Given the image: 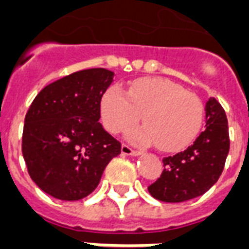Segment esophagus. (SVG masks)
<instances>
[{
    "label": "esophagus",
    "mask_w": 249,
    "mask_h": 249,
    "mask_svg": "<svg viewBox=\"0 0 249 249\" xmlns=\"http://www.w3.org/2000/svg\"><path fill=\"white\" fill-rule=\"evenodd\" d=\"M121 153L124 155H129V157H140V155H141L140 151H136V150L130 149V147L126 145L121 146Z\"/></svg>",
    "instance_id": "1"
}]
</instances>
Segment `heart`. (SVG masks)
Masks as SVG:
<instances>
[{
	"mask_svg": "<svg viewBox=\"0 0 249 249\" xmlns=\"http://www.w3.org/2000/svg\"><path fill=\"white\" fill-rule=\"evenodd\" d=\"M102 120L111 133H120L142 120L145 126L128 132V140L138 145L157 142L167 153L191 145L200 132L202 106L197 96L164 78L138 79L129 87L106 91L100 104Z\"/></svg>",
	"mask_w": 249,
	"mask_h": 249,
	"instance_id": "b5f03b06",
	"label": "heart"
}]
</instances>
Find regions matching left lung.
Returning <instances> with one entry per match:
<instances>
[{
	"mask_svg": "<svg viewBox=\"0 0 249 249\" xmlns=\"http://www.w3.org/2000/svg\"><path fill=\"white\" fill-rule=\"evenodd\" d=\"M205 130L192 146L163 159L162 175L147 189L155 200L184 202L202 196L217 183L230 150L225 109L214 98L205 104Z\"/></svg>",
	"mask_w": 249,
	"mask_h": 249,
	"instance_id": "1",
	"label": "left lung"
}]
</instances>
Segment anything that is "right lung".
Segmentation results:
<instances>
[{"label": "right lung", "instance_id": "obj_1", "mask_svg": "<svg viewBox=\"0 0 249 249\" xmlns=\"http://www.w3.org/2000/svg\"><path fill=\"white\" fill-rule=\"evenodd\" d=\"M111 70L66 75L36 95L24 119L22 153L28 174L57 200L78 201L98 187L104 168L121 153L120 142L99 123Z\"/></svg>", "mask_w": 249, "mask_h": 249}]
</instances>
